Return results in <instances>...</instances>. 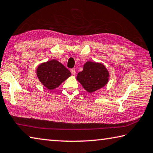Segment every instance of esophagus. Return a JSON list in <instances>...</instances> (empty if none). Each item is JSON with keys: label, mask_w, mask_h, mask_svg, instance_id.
<instances>
[{"label": "esophagus", "mask_w": 153, "mask_h": 153, "mask_svg": "<svg viewBox=\"0 0 153 153\" xmlns=\"http://www.w3.org/2000/svg\"><path fill=\"white\" fill-rule=\"evenodd\" d=\"M71 74L73 75V76H74V75L76 74V70H75V69H71Z\"/></svg>", "instance_id": "esophagus-1"}]
</instances>
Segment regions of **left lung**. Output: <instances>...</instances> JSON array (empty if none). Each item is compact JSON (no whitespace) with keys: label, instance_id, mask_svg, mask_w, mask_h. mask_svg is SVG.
<instances>
[{"label":"left lung","instance_id":"left-lung-1","mask_svg":"<svg viewBox=\"0 0 153 153\" xmlns=\"http://www.w3.org/2000/svg\"><path fill=\"white\" fill-rule=\"evenodd\" d=\"M109 72L103 65L91 61L84 65L83 71L78 73L77 80L88 93L97 91L107 84Z\"/></svg>","mask_w":153,"mask_h":153}]
</instances>
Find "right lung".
Instances as JSON below:
<instances>
[{"label":"right lung","mask_w":153,"mask_h":153,"mask_svg":"<svg viewBox=\"0 0 153 153\" xmlns=\"http://www.w3.org/2000/svg\"><path fill=\"white\" fill-rule=\"evenodd\" d=\"M37 76L43 86L53 90L71 76V72L58 60H52L38 67Z\"/></svg>","instance_id":"right-lung-1"}]
</instances>
